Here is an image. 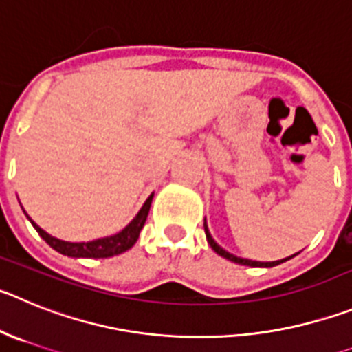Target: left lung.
Here are the masks:
<instances>
[{"label": "left lung", "instance_id": "left-lung-1", "mask_svg": "<svg viewBox=\"0 0 352 352\" xmlns=\"http://www.w3.org/2000/svg\"><path fill=\"white\" fill-rule=\"evenodd\" d=\"M204 226H205V235H207V242L210 243L212 249H214V251L217 252V254H219V256H223V258L230 259V261H233V263H239V265H247V267H263V268H270V267H275V265H280V263L287 261V259H291V258H293V256H294V254H293V256H289V258L278 259V261H252V259L239 258V256H235V254H231V252L224 251L223 247H221L219 243H217V242H215L214 239H212L210 231H208V226H207V219H205Z\"/></svg>", "mask_w": 352, "mask_h": 352}]
</instances>
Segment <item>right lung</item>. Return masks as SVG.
I'll return each instance as SVG.
<instances>
[{
  "mask_svg": "<svg viewBox=\"0 0 352 352\" xmlns=\"http://www.w3.org/2000/svg\"><path fill=\"white\" fill-rule=\"evenodd\" d=\"M154 192L145 199V204L138 210V214L131 219V223L126 228H122L119 233L110 236H103V239L91 240V242H66V240H59L56 236L49 235L45 230L38 226L34 221H31L30 215L26 214L28 219L31 221L34 230L38 231V235L42 236L54 251L61 252V254L69 256V258H112V256L126 252L137 243L140 231L144 228L145 221H147L148 210H151V204H153Z\"/></svg>",
  "mask_w": 352,
  "mask_h": 352,
  "instance_id": "obj_1",
  "label": "right lung"
}]
</instances>
